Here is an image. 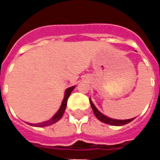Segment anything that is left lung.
Wrapping results in <instances>:
<instances>
[{"label": "left lung", "mask_w": 160, "mask_h": 160, "mask_svg": "<svg viewBox=\"0 0 160 160\" xmlns=\"http://www.w3.org/2000/svg\"><path fill=\"white\" fill-rule=\"evenodd\" d=\"M89 101H90L91 108H92V110H93V112H94L95 116H96L100 121H102L103 123H106V124L109 125H112V126H123V125L128 124L129 122H131V121L135 118H129V119H114V118H109V117L103 115L102 113H101L98 110H97V107L95 106V104H94L93 102L91 101L90 98H89Z\"/></svg>", "instance_id": "1"}]
</instances>
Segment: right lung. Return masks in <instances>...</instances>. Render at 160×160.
Wrapping results in <instances>:
<instances>
[{"instance_id": "add662e5", "label": "right lung", "mask_w": 160, "mask_h": 160, "mask_svg": "<svg viewBox=\"0 0 160 160\" xmlns=\"http://www.w3.org/2000/svg\"><path fill=\"white\" fill-rule=\"evenodd\" d=\"M75 86L73 87H71V88H68L65 92H64V97H63V102H62V104L61 106L59 108V110L58 111V112L56 113L52 118H50L49 120H47V121H44V122H42V123H37V124H34V127H38V128H43V127H48V126H50V125L54 124L56 122H58V120L60 118L63 117V112L65 111V108H66V105H67V100L69 98L70 95L72 93V91L74 89ZM30 125H33V124H30Z\"/></svg>"}]
</instances>
